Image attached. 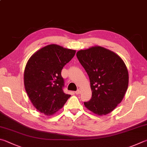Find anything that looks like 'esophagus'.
<instances>
[{
  "label": "esophagus",
  "instance_id": "obj_1",
  "mask_svg": "<svg viewBox=\"0 0 147 147\" xmlns=\"http://www.w3.org/2000/svg\"><path fill=\"white\" fill-rule=\"evenodd\" d=\"M75 93H76V94H80V93H81V89H78L75 92Z\"/></svg>",
  "mask_w": 147,
  "mask_h": 147
}]
</instances>
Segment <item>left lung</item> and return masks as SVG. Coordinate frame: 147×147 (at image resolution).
Segmentation results:
<instances>
[{
  "mask_svg": "<svg viewBox=\"0 0 147 147\" xmlns=\"http://www.w3.org/2000/svg\"><path fill=\"white\" fill-rule=\"evenodd\" d=\"M76 57L89 76L92 90V97L85 106L97 115L111 113L122 101L129 85L124 62L116 53L100 46L79 51Z\"/></svg>",
  "mask_w": 147,
  "mask_h": 147,
  "instance_id": "1",
  "label": "left lung"
}]
</instances>
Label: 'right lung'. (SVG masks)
I'll use <instances>...</instances> for the list:
<instances>
[{
	"label": "right lung",
	"instance_id": "right-lung-1",
	"mask_svg": "<svg viewBox=\"0 0 147 147\" xmlns=\"http://www.w3.org/2000/svg\"><path fill=\"white\" fill-rule=\"evenodd\" d=\"M75 53L74 50L51 44L29 59L24 76L25 89L33 105L40 113L53 115L70 98V94L63 92L64 80L61 72Z\"/></svg>",
	"mask_w": 147,
	"mask_h": 147
}]
</instances>
